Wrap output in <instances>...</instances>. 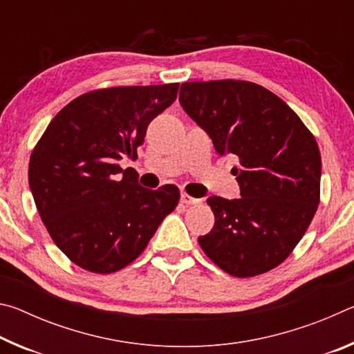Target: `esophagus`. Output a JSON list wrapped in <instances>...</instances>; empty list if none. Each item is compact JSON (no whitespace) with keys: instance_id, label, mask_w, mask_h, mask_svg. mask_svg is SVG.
Returning <instances> with one entry per match:
<instances>
[{"instance_id":"esophagus-1","label":"esophagus","mask_w":354,"mask_h":354,"mask_svg":"<svg viewBox=\"0 0 354 354\" xmlns=\"http://www.w3.org/2000/svg\"><path fill=\"white\" fill-rule=\"evenodd\" d=\"M181 203L185 206H192V205H198V203H201L200 198H194V196H190L189 194H185V192H183L181 194Z\"/></svg>"}]
</instances>
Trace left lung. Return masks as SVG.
I'll list each match as a JSON object with an SVG mask.
<instances>
[{
  "label": "left lung",
  "instance_id": "obj_1",
  "mask_svg": "<svg viewBox=\"0 0 354 354\" xmlns=\"http://www.w3.org/2000/svg\"><path fill=\"white\" fill-rule=\"evenodd\" d=\"M179 103L232 154L241 198L209 196L215 223L200 236L203 251L237 278L279 266L313 221L320 200L322 158L314 136L283 100L247 81L184 82Z\"/></svg>",
  "mask_w": 354,
  "mask_h": 354
}]
</instances>
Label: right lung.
Listing matches in <instances>:
<instances>
[{"label": "right lung", "mask_w": 354, "mask_h": 354, "mask_svg": "<svg viewBox=\"0 0 354 354\" xmlns=\"http://www.w3.org/2000/svg\"><path fill=\"white\" fill-rule=\"evenodd\" d=\"M179 84L84 93L51 120L29 160V189L59 250L93 273L139 257L176 207L179 189L149 190L120 160L137 156L151 120L176 100Z\"/></svg>", "instance_id": "obj_1"}]
</instances>
